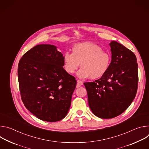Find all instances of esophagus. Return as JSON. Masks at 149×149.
<instances>
[{
  "label": "esophagus",
  "instance_id": "34e87169",
  "mask_svg": "<svg viewBox=\"0 0 149 149\" xmlns=\"http://www.w3.org/2000/svg\"><path fill=\"white\" fill-rule=\"evenodd\" d=\"M82 82L79 81V80H77V88H79V87H81V86H82Z\"/></svg>",
  "mask_w": 149,
  "mask_h": 149
}]
</instances>
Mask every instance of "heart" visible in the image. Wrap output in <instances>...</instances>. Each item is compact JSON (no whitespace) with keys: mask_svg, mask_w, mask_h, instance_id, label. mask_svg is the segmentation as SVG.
<instances>
[{"mask_svg":"<svg viewBox=\"0 0 149 149\" xmlns=\"http://www.w3.org/2000/svg\"><path fill=\"white\" fill-rule=\"evenodd\" d=\"M63 67L69 74L78 68L77 76L81 79H95L102 77L109 69L110 56L97 44L90 42L76 44L72 47V54L67 52L63 56Z\"/></svg>","mask_w":149,"mask_h":149,"instance_id":"obj_1","label":"heart"}]
</instances>
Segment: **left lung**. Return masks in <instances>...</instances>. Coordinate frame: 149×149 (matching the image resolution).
Here are the masks:
<instances>
[{"instance_id": "obj_1", "label": "left lung", "mask_w": 149, "mask_h": 149, "mask_svg": "<svg viewBox=\"0 0 149 149\" xmlns=\"http://www.w3.org/2000/svg\"><path fill=\"white\" fill-rule=\"evenodd\" d=\"M109 45L111 62L107 72L99 79L84 83L89 107L101 118H112L123 113L134 99L138 86L135 54L117 41Z\"/></svg>"}]
</instances>
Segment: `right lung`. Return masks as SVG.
Wrapping results in <instances>:
<instances>
[{
    "mask_svg": "<svg viewBox=\"0 0 149 149\" xmlns=\"http://www.w3.org/2000/svg\"><path fill=\"white\" fill-rule=\"evenodd\" d=\"M63 67V55L53 45H38L19 61L21 98L25 107L41 120L58 121L69 111L77 81Z\"/></svg>",
    "mask_w": 149,
    "mask_h": 149,
    "instance_id": "right-lung-1",
    "label": "right lung"
}]
</instances>
